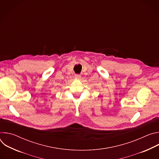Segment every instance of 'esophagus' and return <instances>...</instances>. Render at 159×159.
<instances>
[{
  "mask_svg": "<svg viewBox=\"0 0 159 159\" xmlns=\"http://www.w3.org/2000/svg\"><path fill=\"white\" fill-rule=\"evenodd\" d=\"M75 77L76 79H80L81 75H79V74H76V75H75Z\"/></svg>",
  "mask_w": 159,
  "mask_h": 159,
  "instance_id": "esophagus-1",
  "label": "esophagus"
}]
</instances>
